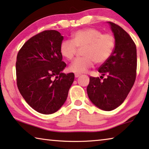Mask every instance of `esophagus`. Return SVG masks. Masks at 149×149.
Returning <instances> with one entry per match:
<instances>
[{
  "mask_svg": "<svg viewBox=\"0 0 149 149\" xmlns=\"http://www.w3.org/2000/svg\"><path fill=\"white\" fill-rule=\"evenodd\" d=\"M80 75H81V74H79V73H75L74 74V77H76V78H77V77H79Z\"/></svg>",
  "mask_w": 149,
  "mask_h": 149,
  "instance_id": "esophagus-1",
  "label": "esophagus"
}]
</instances>
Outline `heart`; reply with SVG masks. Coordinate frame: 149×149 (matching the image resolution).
Wrapping results in <instances>:
<instances>
[{
	"mask_svg": "<svg viewBox=\"0 0 149 149\" xmlns=\"http://www.w3.org/2000/svg\"><path fill=\"white\" fill-rule=\"evenodd\" d=\"M116 46L115 38L111 33H102L95 28L79 29L72 34L71 40H63L60 44L61 55L68 60H72L78 49H82L83 57L74 60L68 69L70 72L83 73L93 66L104 64L111 56Z\"/></svg>",
	"mask_w": 149,
	"mask_h": 149,
	"instance_id": "b5f03b06",
	"label": "heart"
}]
</instances>
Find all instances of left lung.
Returning <instances> with one entry per match:
<instances>
[{
    "mask_svg": "<svg viewBox=\"0 0 149 149\" xmlns=\"http://www.w3.org/2000/svg\"><path fill=\"white\" fill-rule=\"evenodd\" d=\"M108 23L115 37V49L99 68L100 78L90 77L87 88L91 102L105 111L117 108L126 100L134 84L137 68L136 47L132 39L118 25Z\"/></svg>",
    "mask_w": 149,
    "mask_h": 149,
    "instance_id": "left-lung-1",
    "label": "left lung"
}]
</instances>
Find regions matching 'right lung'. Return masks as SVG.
<instances>
[{
  "instance_id": "add662e5",
  "label": "right lung",
  "mask_w": 149,
  "mask_h": 149,
  "mask_svg": "<svg viewBox=\"0 0 149 149\" xmlns=\"http://www.w3.org/2000/svg\"><path fill=\"white\" fill-rule=\"evenodd\" d=\"M63 39L58 31L46 30L29 39L17 54V87L25 101L40 113L58 110L74 81V73L62 72L66 66L60 52Z\"/></svg>"
}]
</instances>
